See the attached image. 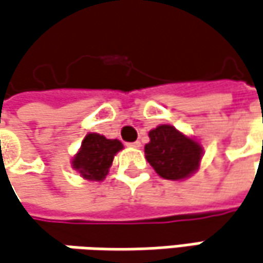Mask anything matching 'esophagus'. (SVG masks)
Instances as JSON below:
<instances>
[{
  "label": "esophagus",
  "instance_id": "34e87169",
  "mask_svg": "<svg viewBox=\"0 0 263 263\" xmlns=\"http://www.w3.org/2000/svg\"><path fill=\"white\" fill-rule=\"evenodd\" d=\"M129 147H134V148H140L141 147V143L140 141H135V143H131V144H128Z\"/></svg>",
  "mask_w": 263,
  "mask_h": 263
}]
</instances>
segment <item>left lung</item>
<instances>
[{"label": "left lung", "instance_id": "left-lung-1", "mask_svg": "<svg viewBox=\"0 0 263 263\" xmlns=\"http://www.w3.org/2000/svg\"><path fill=\"white\" fill-rule=\"evenodd\" d=\"M150 141L144 146L147 162L158 176L181 181L193 176L204 156L201 143L171 125H159L148 132Z\"/></svg>", "mask_w": 263, "mask_h": 263}]
</instances>
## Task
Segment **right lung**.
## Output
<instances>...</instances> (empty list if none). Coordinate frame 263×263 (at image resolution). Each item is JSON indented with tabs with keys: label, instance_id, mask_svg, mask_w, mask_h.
<instances>
[{
	"label": "right lung",
	"instance_id": "right-lung-1",
	"mask_svg": "<svg viewBox=\"0 0 263 263\" xmlns=\"http://www.w3.org/2000/svg\"><path fill=\"white\" fill-rule=\"evenodd\" d=\"M123 148L119 140H108L97 132H89L79 152L72 156L71 166L89 181H102L110 171L117 153Z\"/></svg>",
	"mask_w": 263,
	"mask_h": 263
}]
</instances>
